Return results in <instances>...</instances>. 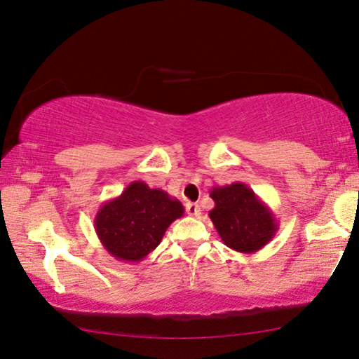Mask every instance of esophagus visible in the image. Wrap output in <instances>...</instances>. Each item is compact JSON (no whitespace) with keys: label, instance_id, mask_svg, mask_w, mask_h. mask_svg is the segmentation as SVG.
<instances>
[{"label":"esophagus","instance_id":"esophagus-1","mask_svg":"<svg viewBox=\"0 0 359 359\" xmlns=\"http://www.w3.org/2000/svg\"><path fill=\"white\" fill-rule=\"evenodd\" d=\"M185 209H187V214L191 215V217H199V215H201V210H199V205L196 203H187Z\"/></svg>","mask_w":359,"mask_h":359}]
</instances>
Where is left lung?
I'll return each instance as SVG.
<instances>
[{
    "instance_id": "1",
    "label": "left lung",
    "mask_w": 359,
    "mask_h": 359,
    "mask_svg": "<svg viewBox=\"0 0 359 359\" xmlns=\"http://www.w3.org/2000/svg\"><path fill=\"white\" fill-rule=\"evenodd\" d=\"M214 209L209 217L223 244L241 253H255L274 238L278 223L272 212L242 182L214 187Z\"/></svg>"
}]
</instances>
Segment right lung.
<instances>
[{"instance_id":"1","label":"right lung","mask_w":359,"mask_h":359,"mask_svg":"<svg viewBox=\"0 0 359 359\" xmlns=\"http://www.w3.org/2000/svg\"><path fill=\"white\" fill-rule=\"evenodd\" d=\"M184 205L166 191L136 180L96 212L95 231L111 257L139 263L160 245L166 229L184 215Z\"/></svg>"}]
</instances>
